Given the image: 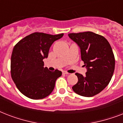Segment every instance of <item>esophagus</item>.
Wrapping results in <instances>:
<instances>
[{"instance_id":"obj_1","label":"esophagus","mask_w":123,"mask_h":123,"mask_svg":"<svg viewBox=\"0 0 123 123\" xmlns=\"http://www.w3.org/2000/svg\"><path fill=\"white\" fill-rule=\"evenodd\" d=\"M62 74H63V75H68L69 73H68V72H66V71H62Z\"/></svg>"}]
</instances>
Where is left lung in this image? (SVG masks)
<instances>
[{
  "instance_id": "obj_1",
  "label": "left lung",
  "mask_w": 123,
  "mask_h": 123,
  "mask_svg": "<svg viewBox=\"0 0 123 123\" xmlns=\"http://www.w3.org/2000/svg\"><path fill=\"white\" fill-rule=\"evenodd\" d=\"M68 36L80 46L81 58L87 69L85 76L75 73L78 82L72 89L85 97L96 95L108 86L114 71L115 57L111 44L103 36L92 32Z\"/></svg>"
}]
</instances>
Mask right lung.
<instances>
[{
  "mask_svg": "<svg viewBox=\"0 0 123 123\" xmlns=\"http://www.w3.org/2000/svg\"><path fill=\"white\" fill-rule=\"evenodd\" d=\"M63 35L37 32L15 44L11 59V74L16 87L24 95L39 99L53 91L56 80L62 72L58 69L50 71L44 68L43 59L48 57L52 43Z\"/></svg>",
  "mask_w": 123,
  "mask_h": 123,
  "instance_id": "right-lung-1",
  "label": "right lung"
}]
</instances>
